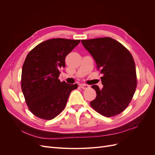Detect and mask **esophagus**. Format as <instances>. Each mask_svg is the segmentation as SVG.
<instances>
[{
    "label": "esophagus",
    "mask_w": 155,
    "mask_h": 155,
    "mask_svg": "<svg viewBox=\"0 0 155 155\" xmlns=\"http://www.w3.org/2000/svg\"><path fill=\"white\" fill-rule=\"evenodd\" d=\"M80 87L83 89H87V88H88L89 87H89V85H86V84H81Z\"/></svg>",
    "instance_id": "34e87169"
}]
</instances>
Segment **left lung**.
<instances>
[{"label": "left lung", "mask_w": 155, "mask_h": 155, "mask_svg": "<svg viewBox=\"0 0 155 155\" xmlns=\"http://www.w3.org/2000/svg\"><path fill=\"white\" fill-rule=\"evenodd\" d=\"M103 74L104 87L92 85L96 97L90 104L98 113L112 117L122 112L133 97L137 73L132 55L124 45L110 37L81 40Z\"/></svg>", "instance_id": "obj_1"}]
</instances>
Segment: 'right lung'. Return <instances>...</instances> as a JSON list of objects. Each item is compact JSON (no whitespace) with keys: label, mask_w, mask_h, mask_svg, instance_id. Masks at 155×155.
<instances>
[{"label":"right lung","mask_w":155,"mask_h":155,"mask_svg":"<svg viewBox=\"0 0 155 155\" xmlns=\"http://www.w3.org/2000/svg\"><path fill=\"white\" fill-rule=\"evenodd\" d=\"M80 40L51 39L37 45L27 55L23 64L21 88L30 110L35 116L51 120L66 106L70 92L78 84L61 82L60 70L65 58Z\"/></svg>","instance_id":"1"}]
</instances>
